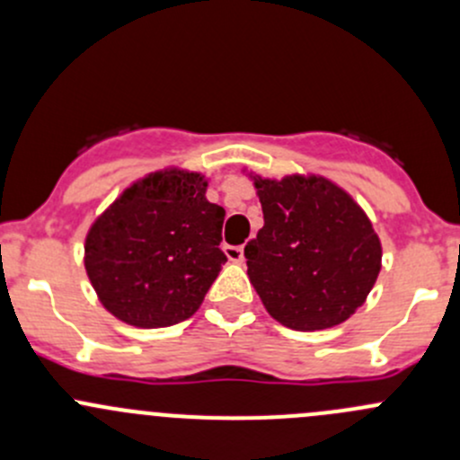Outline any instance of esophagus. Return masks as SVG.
Returning <instances> with one entry per match:
<instances>
[{
	"label": "esophagus",
	"mask_w": 460,
	"mask_h": 460,
	"mask_svg": "<svg viewBox=\"0 0 460 460\" xmlns=\"http://www.w3.org/2000/svg\"><path fill=\"white\" fill-rule=\"evenodd\" d=\"M225 253L231 262H238V264L244 262V247H234V244H226Z\"/></svg>",
	"instance_id": "esophagus-1"
}]
</instances>
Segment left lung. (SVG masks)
Here are the masks:
<instances>
[{"label":"left lung","mask_w":460,"mask_h":460,"mask_svg":"<svg viewBox=\"0 0 460 460\" xmlns=\"http://www.w3.org/2000/svg\"><path fill=\"white\" fill-rule=\"evenodd\" d=\"M256 189L264 226L244 258L267 312L296 332L345 323L380 271L383 252L372 222L323 178L258 180Z\"/></svg>","instance_id":"8db88e82"}]
</instances>
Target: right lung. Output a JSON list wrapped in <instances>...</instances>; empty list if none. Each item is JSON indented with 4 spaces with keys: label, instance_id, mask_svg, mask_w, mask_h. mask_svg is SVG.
I'll use <instances>...</instances> for the list:
<instances>
[{
    "label": "right lung",
    "instance_id": "obj_1",
    "mask_svg": "<svg viewBox=\"0 0 460 460\" xmlns=\"http://www.w3.org/2000/svg\"><path fill=\"white\" fill-rule=\"evenodd\" d=\"M198 173L144 178L95 220L86 271L102 305L142 329L191 318L217 278L225 208L204 198Z\"/></svg>",
    "mask_w": 460,
    "mask_h": 460
}]
</instances>
